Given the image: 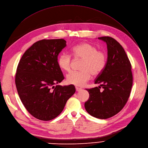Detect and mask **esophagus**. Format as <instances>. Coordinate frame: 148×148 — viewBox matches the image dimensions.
<instances>
[{"label":"esophagus","instance_id":"esophagus-1","mask_svg":"<svg viewBox=\"0 0 148 148\" xmlns=\"http://www.w3.org/2000/svg\"><path fill=\"white\" fill-rule=\"evenodd\" d=\"M75 89H76L77 91H79L80 90H82V88H79V87H75Z\"/></svg>","mask_w":148,"mask_h":148}]
</instances>
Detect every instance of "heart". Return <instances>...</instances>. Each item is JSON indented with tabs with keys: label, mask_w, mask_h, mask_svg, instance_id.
<instances>
[{
	"label": "heart",
	"mask_w": 148,
	"mask_h": 148,
	"mask_svg": "<svg viewBox=\"0 0 148 148\" xmlns=\"http://www.w3.org/2000/svg\"><path fill=\"white\" fill-rule=\"evenodd\" d=\"M71 54L75 60L81 59L79 71H73L66 75V82L77 86H83L90 79L91 75H99L105 69L107 57L106 53L90 44L83 42L77 44L71 49ZM72 58L70 55L62 52L58 56V66L64 71L71 70Z\"/></svg>",
	"instance_id": "heart-1"
}]
</instances>
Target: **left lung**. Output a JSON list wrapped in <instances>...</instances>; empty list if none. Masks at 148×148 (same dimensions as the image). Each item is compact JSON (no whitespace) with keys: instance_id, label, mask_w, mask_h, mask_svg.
I'll list each match as a JSON object with an SVG mask.
<instances>
[{"instance_id":"1","label":"left lung","mask_w":148,"mask_h":148,"mask_svg":"<svg viewBox=\"0 0 148 148\" xmlns=\"http://www.w3.org/2000/svg\"><path fill=\"white\" fill-rule=\"evenodd\" d=\"M98 38L107 44V65L95 79V84H101L100 86L86 88L90 97L84 106L91 116L106 119L117 114L125 106L130 96L133 75L130 62L122 45L110 36Z\"/></svg>"}]
</instances>
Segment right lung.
Returning <instances> with one entry per match:
<instances>
[{"label": "right lung", "instance_id": "add662e5", "mask_svg": "<svg viewBox=\"0 0 148 148\" xmlns=\"http://www.w3.org/2000/svg\"><path fill=\"white\" fill-rule=\"evenodd\" d=\"M66 47L63 39H42L25 51L17 66L15 84L20 99L34 117L48 121L57 117L75 92L73 85H54L64 77L57 63Z\"/></svg>", "mask_w": 148, "mask_h": 148}]
</instances>
